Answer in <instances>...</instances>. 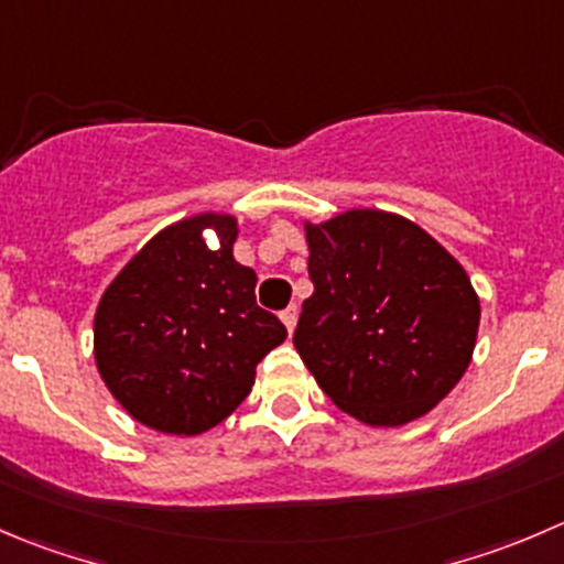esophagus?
Wrapping results in <instances>:
<instances>
[{
	"mask_svg": "<svg viewBox=\"0 0 564 564\" xmlns=\"http://www.w3.org/2000/svg\"><path fill=\"white\" fill-rule=\"evenodd\" d=\"M297 314H300L297 305H289V308L281 311V319H283V325H286L289 333H292L294 325H297Z\"/></svg>",
	"mask_w": 564,
	"mask_h": 564,
	"instance_id": "1",
	"label": "esophagus"
}]
</instances>
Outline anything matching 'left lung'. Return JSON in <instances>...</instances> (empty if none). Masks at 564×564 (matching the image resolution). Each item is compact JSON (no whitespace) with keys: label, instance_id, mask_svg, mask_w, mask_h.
<instances>
[{"label":"left lung","instance_id":"8db88e82","mask_svg":"<svg viewBox=\"0 0 564 564\" xmlns=\"http://www.w3.org/2000/svg\"><path fill=\"white\" fill-rule=\"evenodd\" d=\"M314 294L294 347L322 391L371 427L433 410L471 364L479 300L415 223L352 209L305 226Z\"/></svg>","mask_w":564,"mask_h":564}]
</instances>
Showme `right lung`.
<instances>
[{
    "label": "right lung",
    "mask_w": 564,
    "mask_h": 564,
    "mask_svg": "<svg viewBox=\"0 0 564 564\" xmlns=\"http://www.w3.org/2000/svg\"><path fill=\"white\" fill-rule=\"evenodd\" d=\"M215 227L218 242L203 231ZM237 220L198 215L156 234L96 311V364L140 424L198 435L234 413L256 364L286 338L256 303V272L234 261Z\"/></svg>",
    "instance_id": "obj_1"
}]
</instances>
